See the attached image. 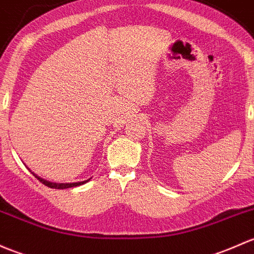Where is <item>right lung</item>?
Segmentation results:
<instances>
[{
  "mask_svg": "<svg viewBox=\"0 0 254 254\" xmlns=\"http://www.w3.org/2000/svg\"><path fill=\"white\" fill-rule=\"evenodd\" d=\"M34 174V173H33ZM35 175V174H34ZM35 178H37V180L39 181H41L42 184H44V185H46V186H49V188H51V189H68V188H75V186H79V185H82V184H85V183H87V181H81V183H73V184H56V183H50V181H46V180H44V179H41V178H39V176L37 175H35Z\"/></svg>",
  "mask_w": 254,
  "mask_h": 254,
  "instance_id": "right-lung-1",
  "label": "right lung"
}]
</instances>
